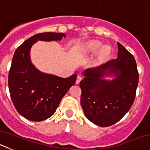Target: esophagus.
Here are the masks:
<instances>
[{
	"instance_id": "obj_1",
	"label": "esophagus",
	"mask_w": 150,
	"mask_h": 150,
	"mask_svg": "<svg viewBox=\"0 0 150 150\" xmlns=\"http://www.w3.org/2000/svg\"><path fill=\"white\" fill-rule=\"evenodd\" d=\"M82 79H83V78H82V76H77V77H76V84H79V83H80V81L82 80Z\"/></svg>"
}]
</instances>
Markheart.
<instances>
[{"instance_id": "b5f03b06", "label": "heart", "mask_w": 150, "mask_h": 150, "mask_svg": "<svg viewBox=\"0 0 150 150\" xmlns=\"http://www.w3.org/2000/svg\"><path fill=\"white\" fill-rule=\"evenodd\" d=\"M101 47V43L98 40L90 41L85 46V51L88 52H95ZM111 52V49L110 46H103L99 51V56L101 59H106L110 56Z\"/></svg>"}]
</instances>
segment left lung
Here are the masks:
<instances>
[{
    "instance_id": "left-lung-1",
    "label": "left lung",
    "mask_w": 150,
    "mask_h": 150,
    "mask_svg": "<svg viewBox=\"0 0 150 150\" xmlns=\"http://www.w3.org/2000/svg\"><path fill=\"white\" fill-rule=\"evenodd\" d=\"M118 57L95 68L83 72L79 83L81 104L85 116L100 127L110 126L120 121L131 109L136 97L139 80L137 64L133 55L117 43ZM114 74L112 81L103 80Z\"/></svg>"
}]
</instances>
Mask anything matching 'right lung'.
<instances>
[{"instance_id": "1", "label": "right lung", "mask_w": 150, "mask_h": 150, "mask_svg": "<svg viewBox=\"0 0 150 150\" xmlns=\"http://www.w3.org/2000/svg\"><path fill=\"white\" fill-rule=\"evenodd\" d=\"M63 33L35 34L18 46L13 55L8 76V86L13 105L27 120L40 122L54 114L61 100L73 86L76 74L68 78L39 71L30 60V47L38 40H60Z\"/></svg>"}]
</instances>
